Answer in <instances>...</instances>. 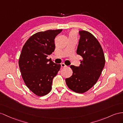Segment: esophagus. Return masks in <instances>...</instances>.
Segmentation results:
<instances>
[{
    "label": "esophagus",
    "mask_w": 123,
    "mask_h": 123,
    "mask_svg": "<svg viewBox=\"0 0 123 123\" xmlns=\"http://www.w3.org/2000/svg\"><path fill=\"white\" fill-rule=\"evenodd\" d=\"M61 66L62 68H65V67H67V65H66L64 63H62V64H61Z\"/></svg>",
    "instance_id": "esophagus-1"
}]
</instances>
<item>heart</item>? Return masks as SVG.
<instances>
[{"label": "heart", "mask_w": 123, "mask_h": 123, "mask_svg": "<svg viewBox=\"0 0 123 123\" xmlns=\"http://www.w3.org/2000/svg\"><path fill=\"white\" fill-rule=\"evenodd\" d=\"M75 35H76V34H75V31H72L70 34V36H75Z\"/></svg>", "instance_id": "b5f03b06"}]
</instances>
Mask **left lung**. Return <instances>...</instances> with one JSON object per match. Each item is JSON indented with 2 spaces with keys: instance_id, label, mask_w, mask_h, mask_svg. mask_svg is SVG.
<instances>
[{
  "instance_id": "left-lung-1",
  "label": "left lung",
  "mask_w": 123,
  "mask_h": 123,
  "mask_svg": "<svg viewBox=\"0 0 123 123\" xmlns=\"http://www.w3.org/2000/svg\"><path fill=\"white\" fill-rule=\"evenodd\" d=\"M77 54L83 58L79 67L71 65L73 73L66 78L68 87L77 93H84L94 86L105 65V58L100 43L92 34L80 31Z\"/></svg>"
}]
</instances>
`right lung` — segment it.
Masks as SVG:
<instances>
[{
    "label": "right lung",
    "instance_id": "obj_1",
    "mask_svg": "<svg viewBox=\"0 0 123 123\" xmlns=\"http://www.w3.org/2000/svg\"><path fill=\"white\" fill-rule=\"evenodd\" d=\"M62 30L40 31L31 36L22 49L18 65L26 86L36 95L51 90L53 78L61 68L47 57L54 51L55 38Z\"/></svg>",
    "mask_w": 123,
    "mask_h": 123
}]
</instances>
